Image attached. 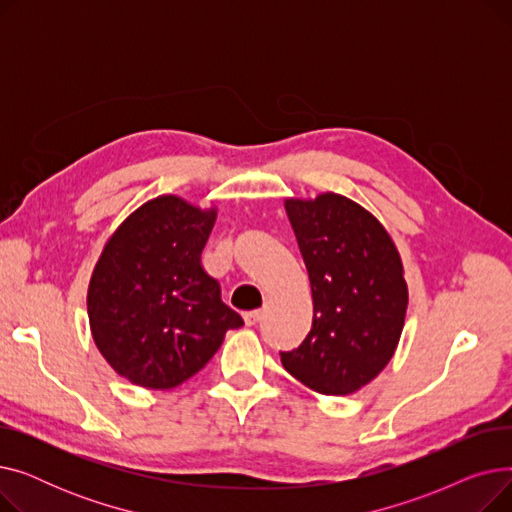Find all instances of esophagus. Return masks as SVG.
Segmentation results:
<instances>
[{"instance_id":"34e87169","label":"esophagus","mask_w":512,"mask_h":512,"mask_svg":"<svg viewBox=\"0 0 512 512\" xmlns=\"http://www.w3.org/2000/svg\"><path fill=\"white\" fill-rule=\"evenodd\" d=\"M242 317H245V324L247 326H255V324H259V321H261V311H247Z\"/></svg>"}]
</instances>
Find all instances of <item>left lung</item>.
I'll list each match as a JSON object with an SVG mask.
<instances>
[{"instance_id": "obj_1", "label": "left lung", "mask_w": 512, "mask_h": 512, "mask_svg": "<svg viewBox=\"0 0 512 512\" xmlns=\"http://www.w3.org/2000/svg\"><path fill=\"white\" fill-rule=\"evenodd\" d=\"M313 297L311 332L280 353L313 392L346 396L378 378L405 328L409 288L388 230L353 199L321 193L284 201Z\"/></svg>"}]
</instances>
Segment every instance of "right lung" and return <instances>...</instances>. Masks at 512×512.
<instances>
[{
	"label": "right lung",
	"instance_id": "right-lung-1",
	"mask_svg": "<svg viewBox=\"0 0 512 512\" xmlns=\"http://www.w3.org/2000/svg\"><path fill=\"white\" fill-rule=\"evenodd\" d=\"M218 209L159 195L107 238L87 290L95 346L130 384L172 390L245 321L201 265Z\"/></svg>",
	"mask_w": 512,
	"mask_h": 512
}]
</instances>
